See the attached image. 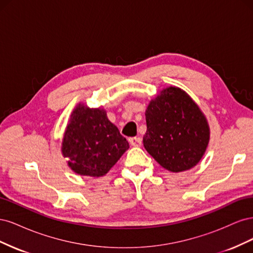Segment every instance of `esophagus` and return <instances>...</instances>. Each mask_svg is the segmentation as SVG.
Segmentation results:
<instances>
[{
    "label": "esophagus",
    "mask_w": 253,
    "mask_h": 253,
    "mask_svg": "<svg viewBox=\"0 0 253 253\" xmlns=\"http://www.w3.org/2000/svg\"><path fill=\"white\" fill-rule=\"evenodd\" d=\"M129 143H131L133 147H140L141 145V138L140 137H131V138L128 139Z\"/></svg>",
    "instance_id": "1"
}]
</instances>
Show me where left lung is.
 I'll use <instances>...</instances> for the list:
<instances>
[{
  "label": "left lung",
  "mask_w": 253,
  "mask_h": 253,
  "mask_svg": "<svg viewBox=\"0 0 253 253\" xmlns=\"http://www.w3.org/2000/svg\"><path fill=\"white\" fill-rule=\"evenodd\" d=\"M143 145L165 169L182 172L200 162L208 147L210 131L206 117L188 94L168 87L145 111Z\"/></svg>",
  "instance_id": "1"
}]
</instances>
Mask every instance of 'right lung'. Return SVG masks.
I'll use <instances>...</instances> for the list:
<instances>
[{
  "label": "right lung",
  "mask_w": 253,
  "mask_h": 253,
  "mask_svg": "<svg viewBox=\"0 0 253 253\" xmlns=\"http://www.w3.org/2000/svg\"><path fill=\"white\" fill-rule=\"evenodd\" d=\"M127 149V140L108 119L105 111L79 104L73 112L63 137L62 154L74 172L103 176Z\"/></svg>",
  "instance_id": "obj_1"
}]
</instances>
